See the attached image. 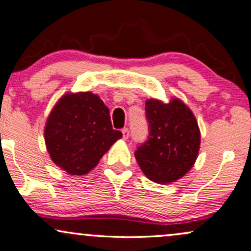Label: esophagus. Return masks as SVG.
I'll return each mask as SVG.
<instances>
[{
  "instance_id": "34e87169",
  "label": "esophagus",
  "mask_w": 251,
  "mask_h": 251,
  "mask_svg": "<svg viewBox=\"0 0 251 251\" xmlns=\"http://www.w3.org/2000/svg\"><path fill=\"white\" fill-rule=\"evenodd\" d=\"M123 138L125 139H128V137H129V131H128V128H123Z\"/></svg>"
}]
</instances>
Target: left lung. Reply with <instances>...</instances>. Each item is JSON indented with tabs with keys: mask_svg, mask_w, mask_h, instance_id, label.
<instances>
[{
	"mask_svg": "<svg viewBox=\"0 0 251 251\" xmlns=\"http://www.w3.org/2000/svg\"><path fill=\"white\" fill-rule=\"evenodd\" d=\"M150 137L134 156L151 181L161 185L175 182L191 171L200 151L198 120L179 98L168 102L147 99L145 102Z\"/></svg>",
	"mask_w": 251,
	"mask_h": 251,
	"instance_id": "8db88e82",
	"label": "left lung"
}]
</instances>
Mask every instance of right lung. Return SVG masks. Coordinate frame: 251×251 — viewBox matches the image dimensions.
Listing matches in <instances>:
<instances>
[{
	"mask_svg": "<svg viewBox=\"0 0 251 251\" xmlns=\"http://www.w3.org/2000/svg\"><path fill=\"white\" fill-rule=\"evenodd\" d=\"M122 137V132L112 128L110 110L92 92L63 95L44 127L51 160L70 175H85L92 171Z\"/></svg>",
	"mask_w": 251,
	"mask_h": 251,
	"instance_id": "obj_1",
	"label": "right lung"
}]
</instances>
